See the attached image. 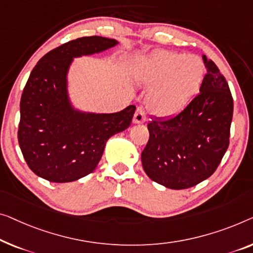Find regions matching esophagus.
Listing matches in <instances>:
<instances>
[{
  "label": "esophagus",
  "mask_w": 253,
  "mask_h": 253,
  "mask_svg": "<svg viewBox=\"0 0 253 253\" xmlns=\"http://www.w3.org/2000/svg\"><path fill=\"white\" fill-rule=\"evenodd\" d=\"M145 120H146V116H145L144 110H143L142 108H137L136 112H135V115H134L133 123L134 124H143V123H145Z\"/></svg>",
  "instance_id": "1"
}]
</instances>
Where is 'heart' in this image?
Listing matches in <instances>:
<instances>
[{
    "mask_svg": "<svg viewBox=\"0 0 253 253\" xmlns=\"http://www.w3.org/2000/svg\"><path fill=\"white\" fill-rule=\"evenodd\" d=\"M135 79L152 87L148 96L150 110L158 116L178 114L194 99L206 76V66L197 55L159 50L143 60Z\"/></svg>",
    "mask_w": 253,
    "mask_h": 253,
    "instance_id": "b5f03b06",
    "label": "heart"
}]
</instances>
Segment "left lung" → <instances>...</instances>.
<instances>
[{
    "label": "left lung",
    "mask_w": 253,
    "mask_h": 253,
    "mask_svg": "<svg viewBox=\"0 0 253 253\" xmlns=\"http://www.w3.org/2000/svg\"><path fill=\"white\" fill-rule=\"evenodd\" d=\"M200 94L179 114L148 124L142 165L151 179L172 190L198 185L216 171L229 145L233 96L212 60Z\"/></svg>",
    "instance_id": "8db88e82"
}]
</instances>
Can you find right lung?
I'll list each match as a JSON object with an SVG mask.
<instances>
[{"mask_svg":"<svg viewBox=\"0 0 253 253\" xmlns=\"http://www.w3.org/2000/svg\"><path fill=\"white\" fill-rule=\"evenodd\" d=\"M101 36L69 41L45 54L34 67L20 100L18 142L26 164L37 176L67 183L92 172L105 143L130 125L136 107L116 114H81L67 97L66 75L75 56L115 46Z\"/></svg>","mask_w":253,"mask_h":253,"instance_id":"1","label":"right lung"}]
</instances>
